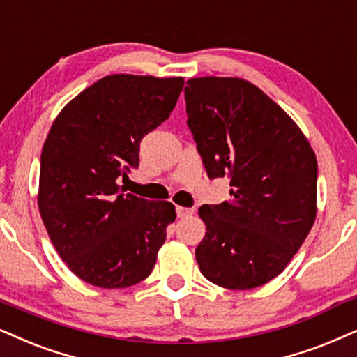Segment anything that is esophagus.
Masks as SVG:
<instances>
[{"label":"esophagus","instance_id":"34e87169","mask_svg":"<svg viewBox=\"0 0 357 357\" xmlns=\"http://www.w3.org/2000/svg\"><path fill=\"white\" fill-rule=\"evenodd\" d=\"M175 210H177V216H178V218H187V216L193 215V210H192V208L177 206V208H175Z\"/></svg>","mask_w":357,"mask_h":357}]
</instances>
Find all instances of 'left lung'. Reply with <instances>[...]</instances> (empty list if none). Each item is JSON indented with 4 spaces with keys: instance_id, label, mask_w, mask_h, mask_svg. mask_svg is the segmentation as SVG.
I'll list each match as a JSON object with an SVG mask.
<instances>
[{
    "instance_id": "left-lung-1",
    "label": "left lung",
    "mask_w": 357,
    "mask_h": 357,
    "mask_svg": "<svg viewBox=\"0 0 357 357\" xmlns=\"http://www.w3.org/2000/svg\"><path fill=\"white\" fill-rule=\"evenodd\" d=\"M188 128L211 178L233 200L198 210L202 274L231 290L267 284L297 254L317 218V155L302 129L261 88L238 77L190 78Z\"/></svg>"
}]
</instances>
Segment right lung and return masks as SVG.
I'll list each match as a JSON object with an SVG mask.
<instances>
[{"label": "right lung", "instance_id": "1", "mask_svg": "<svg viewBox=\"0 0 357 357\" xmlns=\"http://www.w3.org/2000/svg\"><path fill=\"white\" fill-rule=\"evenodd\" d=\"M182 77L114 73L63 106L40 155L37 206L55 251L77 277L101 289L136 285L154 269L170 202L119 192L139 165L141 139L170 116Z\"/></svg>", "mask_w": 357, "mask_h": 357}]
</instances>
